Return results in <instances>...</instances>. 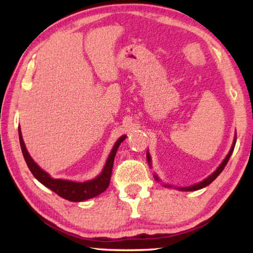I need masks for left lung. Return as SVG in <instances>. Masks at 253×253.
I'll return each mask as SVG.
<instances>
[{"label": "left lung", "mask_w": 253, "mask_h": 253, "mask_svg": "<svg viewBox=\"0 0 253 253\" xmlns=\"http://www.w3.org/2000/svg\"><path fill=\"white\" fill-rule=\"evenodd\" d=\"M235 142H237V135L234 136L233 144H232V146H231V149H230L229 154H228V155H226V157L224 158L223 162L221 163L219 168L216 169L215 172H213L211 175H210L209 177H207L205 179H203L202 182H200V183H198V184H194V185L187 186V187H178V190H179V191H186V192H188V191H198V190H201V188H203V187H205V186H208L209 184H211V183L214 181V179H215L217 176H219V175L221 174L222 170L224 169L225 165L228 164V162H229V160H230V157H231V155H232V153H233V149H234V146H235ZM146 157H147V162H148L149 166H152V160H151V156H149V153H148V152H147V154H146ZM154 177H155L156 181H160V178H158V177L156 176V175H154ZM164 186L170 187V185H164Z\"/></svg>", "instance_id": "1"}]
</instances>
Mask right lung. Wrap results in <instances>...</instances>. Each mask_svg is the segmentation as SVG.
<instances>
[{
    "label": "right lung",
    "mask_w": 253,
    "mask_h": 253,
    "mask_svg": "<svg viewBox=\"0 0 253 253\" xmlns=\"http://www.w3.org/2000/svg\"><path fill=\"white\" fill-rule=\"evenodd\" d=\"M125 138L126 135H124L115 143L108 158H107L105 168L102 169L100 175H98L96 178L91 179V181L78 183L67 181V179L61 178H52L48 173L44 172V170L32 160V157L30 156L27 148H25V145L22 138V132H21V129L19 127V139L21 149H22L23 157L25 162H27L29 169L31 170V173L33 174V176L41 184H43L44 186L50 188L51 191H53L54 193H57L59 196H61V198L68 201H71V202H81V201L95 198V196L101 194L102 192H105L107 190V187L109 186L110 183L111 170H113L114 160L115 156H116V152L119 145L125 140Z\"/></svg>",
    "instance_id": "right-lung-1"
}]
</instances>
